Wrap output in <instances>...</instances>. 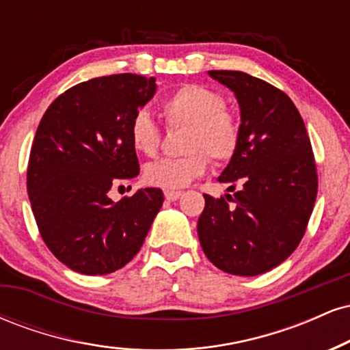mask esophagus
<instances>
[{
	"mask_svg": "<svg viewBox=\"0 0 350 350\" xmlns=\"http://www.w3.org/2000/svg\"><path fill=\"white\" fill-rule=\"evenodd\" d=\"M164 198L170 200V202H174V200L183 198V192H180V191H166V192H164Z\"/></svg>",
	"mask_w": 350,
	"mask_h": 350,
	"instance_id": "obj_1",
	"label": "esophagus"
}]
</instances>
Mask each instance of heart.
<instances>
[{
	"label": "heart",
	"mask_w": 350,
	"mask_h": 350,
	"mask_svg": "<svg viewBox=\"0 0 350 350\" xmlns=\"http://www.w3.org/2000/svg\"><path fill=\"white\" fill-rule=\"evenodd\" d=\"M163 113L171 126H187L180 158L146 164L143 178L152 187L180 189L206 174L208 157L228 161L240 142V123L226 108V100L212 88L187 83L164 100ZM130 143L136 152L154 156L161 144V130L146 110L136 111L130 123Z\"/></svg>",
	"instance_id": "heart-1"
}]
</instances>
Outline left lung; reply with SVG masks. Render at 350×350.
<instances>
[{
	"label": "left lung",
	"mask_w": 350,
	"mask_h": 350,
	"mask_svg": "<svg viewBox=\"0 0 350 350\" xmlns=\"http://www.w3.org/2000/svg\"><path fill=\"white\" fill-rule=\"evenodd\" d=\"M208 75L234 92L240 108L239 148L217 180L243 187L234 206L230 194L204 196L199 242L222 271L262 275L283 263L306 230L317 194L311 142L298 108L278 88L239 70Z\"/></svg>",
	"instance_id": "8db88e82"
}]
</instances>
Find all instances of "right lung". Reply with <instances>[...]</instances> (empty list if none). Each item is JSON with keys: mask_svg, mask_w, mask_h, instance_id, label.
Returning a JSON list of instances; mask_svg holds the SVG:
<instances>
[{"mask_svg": "<svg viewBox=\"0 0 350 350\" xmlns=\"http://www.w3.org/2000/svg\"><path fill=\"white\" fill-rule=\"evenodd\" d=\"M156 79L120 74L77 83L44 113L27 166V196L44 243L82 275H108L139 252L163 206L146 187L113 202L111 186L139 174L130 123Z\"/></svg>", "mask_w": 350, "mask_h": 350, "instance_id": "1", "label": "right lung"}]
</instances>
